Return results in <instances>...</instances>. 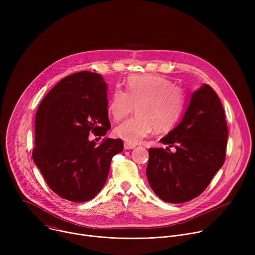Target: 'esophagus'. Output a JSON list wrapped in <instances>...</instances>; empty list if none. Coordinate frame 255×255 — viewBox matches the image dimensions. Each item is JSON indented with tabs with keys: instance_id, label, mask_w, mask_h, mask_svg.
<instances>
[{
	"instance_id": "34e87169",
	"label": "esophagus",
	"mask_w": 255,
	"mask_h": 255,
	"mask_svg": "<svg viewBox=\"0 0 255 255\" xmlns=\"http://www.w3.org/2000/svg\"><path fill=\"white\" fill-rule=\"evenodd\" d=\"M136 146L135 145H133V144H129V143H125L124 144V148L126 149V150H129V149H133V148H135Z\"/></svg>"
}]
</instances>
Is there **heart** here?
<instances>
[{"mask_svg": "<svg viewBox=\"0 0 255 255\" xmlns=\"http://www.w3.org/2000/svg\"><path fill=\"white\" fill-rule=\"evenodd\" d=\"M136 106L137 115L114 129V134L129 144H138L154 128L158 132L170 130L185 110L184 92L162 77L132 76L125 92L117 89L108 104V113L115 121L127 117Z\"/></svg>", "mask_w": 255, "mask_h": 255, "instance_id": "heart-1", "label": "heart"}]
</instances>
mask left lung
I'll return each mask as SVG.
<instances>
[{
  "mask_svg": "<svg viewBox=\"0 0 255 255\" xmlns=\"http://www.w3.org/2000/svg\"><path fill=\"white\" fill-rule=\"evenodd\" d=\"M228 128L222 103L204 84L190 98L181 121L160 142L176 148H150L148 183L159 199L180 204L200 196L226 156Z\"/></svg>",
  "mask_w": 255,
  "mask_h": 255,
  "instance_id": "8db88e82",
  "label": "left lung"
}]
</instances>
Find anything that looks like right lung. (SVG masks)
Listing matches in <instances>:
<instances>
[{
  "instance_id": "obj_1",
  "label": "right lung",
  "mask_w": 255,
  "mask_h": 255,
  "mask_svg": "<svg viewBox=\"0 0 255 255\" xmlns=\"http://www.w3.org/2000/svg\"><path fill=\"white\" fill-rule=\"evenodd\" d=\"M107 84L96 72L80 71L57 83L40 103L35 118L33 160L48 187L74 203L94 199L104 187L113 156L123 150L121 139L100 145L90 133L110 129Z\"/></svg>"
}]
</instances>
